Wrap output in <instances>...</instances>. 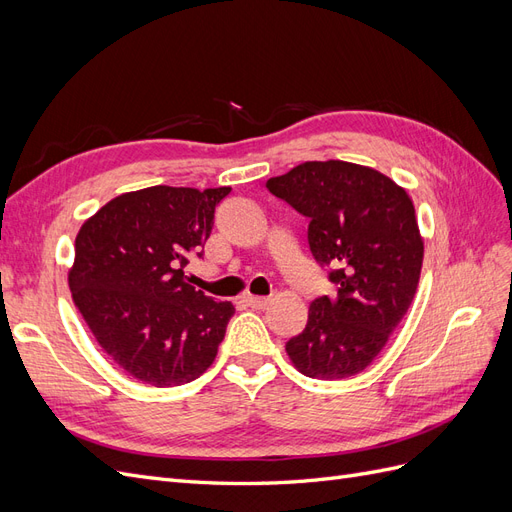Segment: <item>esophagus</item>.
I'll list each match as a JSON object with an SVG mask.
<instances>
[{
    "mask_svg": "<svg viewBox=\"0 0 512 512\" xmlns=\"http://www.w3.org/2000/svg\"><path fill=\"white\" fill-rule=\"evenodd\" d=\"M243 301H245V305H250L254 309H265L271 303L267 297H254V294H247Z\"/></svg>",
    "mask_w": 512,
    "mask_h": 512,
    "instance_id": "34e87169",
    "label": "esophagus"
}]
</instances>
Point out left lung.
<instances>
[{"mask_svg":"<svg viewBox=\"0 0 512 512\" xmlns=\"http://www.w3.org/2000/svg\"><path fill=\"white\" fill-rule=\"evenodd\" d=\"M267 190L309 220V252L337 286L335 299L309 305L305 329L286 342L290 361L318 380L361 374L406 316L421 277L410 196L378 170L342 160L299 164Z\"/></svg>","mask_w":512,"mask_h":512,"instance_id":"left-lung-1","label":"left lung"}]
</instances>
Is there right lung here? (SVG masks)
<instances>
[{
    "label": "right lung",
    "instance_id": "1",
    "mask_svg": "<svg viewBox=\"0 0 512 512\" xmlns=\"http://www.w3.org/2000/svg\"><path fill=\"white\" fill-rule=\"evenodd\" d=\"M230 188L153 185L106 203L74 241L68 284L102 350L151 386L192 382L213 363L235 314L188 284L215 207Z\"/></svg>",
    "mask_w": 512,
    "mask_h": 512
}]
</instances>
